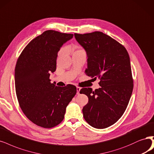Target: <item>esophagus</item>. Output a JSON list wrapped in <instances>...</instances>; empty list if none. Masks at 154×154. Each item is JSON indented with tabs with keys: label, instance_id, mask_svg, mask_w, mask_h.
I'll return each instance as SVG.
<instances>
[{
	"label": "esophagus",
	"instance_id": "34e87169",
	"mask_svg": "<svg viewBox=\"0 0 154 154\" xmlns=\"http://www.w3.org/2000/svg\"><path fill=\"white\" fill-rule=\"evenodd\" d=\"M80 90H81V88H80V87H77V88H76V91H77V94H78V95H79V91H80Z\"/></svg>",
	"mask_w": 154,
	"mask_h": 154
}]
</instances>
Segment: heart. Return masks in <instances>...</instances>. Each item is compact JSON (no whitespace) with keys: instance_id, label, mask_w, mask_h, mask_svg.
<instances>
[{"instance_id":"obj_1","label":"heart","mask_w":154,"mask_h":154,"mask_svg":"<svg viewBox=\"0 0 154 154\" xmlns=\"http://www.w3.org/2000/svg\"><path fill=\"white\" fill-rule=\"evenodd\" d=\"M84 51L83 48H82L81 47L79 46H77L76 48V50L75 51V52H77V51Z\"/></svg>"}]
</instances>
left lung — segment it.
Instances as JSON below:
<instances>
[{"label":"left lung","mask_w":154,"mask_h":154,"mask_svg":"<svg viewBox=\"0 0 154 154\" xmlns=\"http://www.w3.org/2000/svg\"><path fill=\"white\" fill-rule=\"evenodd\" d=\"M87 55L86 75L100 79V87L93 91L83 88L88 102L83 117L94 128H108L117 122L128 107L133 90L130 59L125 48L102 32L75 34Z\"/></svg>","instance_id":"8db88e82"}]
</instances>
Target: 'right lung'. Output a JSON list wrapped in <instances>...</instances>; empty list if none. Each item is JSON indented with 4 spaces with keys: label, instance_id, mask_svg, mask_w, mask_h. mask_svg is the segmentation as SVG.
Returning <instances> with one entry per match:
<instances>
[{
    "label": "right lung",
    "instance_id": "1",
    "mask_svg": "<svg viewBox=\"0 0 154 154\" xmlns=\"http://www.w3.org/2000/svg\"><path fill=\"white\" fill-rule=\"evenodd\" d=\"M73 34L45 31L32 40L21 53L15 67L17 96L25 115L32 122L50 129L64 118L66 109L76 94V87L51 83L50 73L57 67V54Z\"/></svg>",
    "mask_w": 154,
    "mask_h": 154
}]
</instances>
